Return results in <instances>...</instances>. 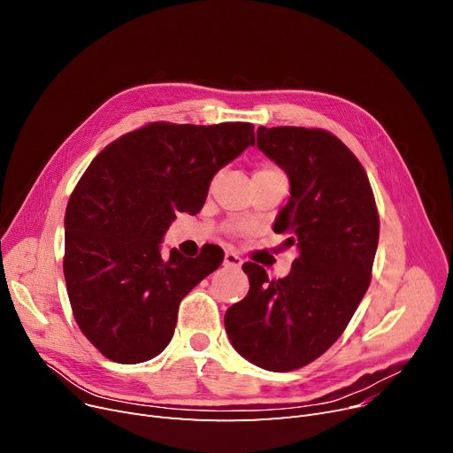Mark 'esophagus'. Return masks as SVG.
Masks as SVG:
<instances>
[{"mask_svg": "<svg viewBox=\"0 0 453 453\" xmlns=\"http://www.w3.org/2000/svg\"><path fill=\"white\" fill-rule=\"evenodd\" d=\"M242 265V258L233 253V251H226L224 253V266H231V268H239Z\"/></svg>", "mask_w": 453, "mask_h": 453, "instance_id": "1", "label": "esophagus"}]
</instances>
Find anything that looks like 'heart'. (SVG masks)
Listing matches in <instances>:
<instances>
[{
  "label": "heart",
  "instance_id": "1",
  "mask_svg": "<svg viewBox=\"0 0 453 453\" xmlns=\"http://www.w3.org/2000/svg\"><path fill=\"white\" fill-rule=\"evenodd\" d=\"M275 174H282V171L279 166L272 165V163H265V165H258L255 169L253 178H263V176H275Z\"/></svg>",
  "mask_w": 453,
  "mask_h": 453
}]
</instances>
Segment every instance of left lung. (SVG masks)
<instances>
[{"mask_svg": "<svg viewBox=\"0 0 453 453\" xmlns=\"http://www.w3.org/2000/svg\"><path fill=\"white\" fill-rule=\"evenodd\" d=\"M257 147L290 178L273 231L287 233L284 248L299 257L282 279L246 263L250 292L224 323L246 360L282 372L314 362L343 334L369 288L380 219L365 169L334 134L258 127Z\"/></svg>", "mask_w": 453, "mask_h": 453, "instance_id": "8db88e82", "label": "left lung"}]
</instances>
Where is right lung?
I'll return each mask as SVG.
<instances>
[{
	"mask_svg": "<svg viewBox=\"0 0 453 453\" xmlns=\"http://www.w3.org/2000/svg\"><path fill=\"white\" fill-rule=\"evenodd\" d=\"M255 145L251 123L156 121L91 161L65 207L64 277L75 321L103 356L139 364L169 345L181 299L224 251L159 253L176 212L196 214L212 176Z\"/></svg>",
	"mask_w": 453,
	"mask_h": 453,
	"instance_id": "add662e5",
	"label": "right lung"
}]
</instances>
